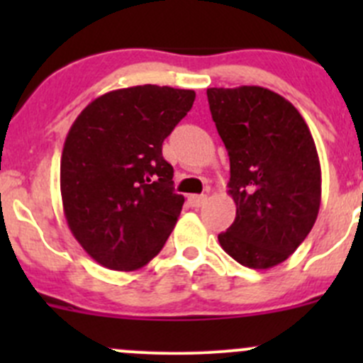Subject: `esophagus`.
Instances as JSON below:
<instances>
[{
  "instance_id": "obj_1",
  "label": "esophagus",
  "mask_w": 363,
  "mask_h": 363,
  "mask_svg": "<svg viewBox=\"0 0 363 363\" xmlns=\"http://www.w3.org/2000/svg\"><path fill=\"white\" fill-rule=\"evenodd\" d=\"M188 202L191 207H202V205L207 202V196L205 195H189Z\"/></svg>"
}]
</instances>
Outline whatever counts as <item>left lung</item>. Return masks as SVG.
I'll list each match as a JSON object with an SVG mask.
<instances>
[{"label": "left lung", "instance_id": "left-lung-1", "mask_svg": "<svg viewBox=\"0 0 363 363\" xmlns=\"http://www.w3.org/2000/svg\"><path fill=\"white\" fill-rule=\"evenodd\" d=\"M212 121L230 156L235 221L219 233L240 265L270 269L290 258L318 218L321 168L306 121L259 86L207 89Z\"/></svg>", "mask_w": 363, "mask_h": 363}]
</instances>
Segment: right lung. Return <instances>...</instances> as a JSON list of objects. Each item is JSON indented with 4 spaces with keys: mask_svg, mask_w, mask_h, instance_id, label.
I'll list each match as a JSON object with an SVG mask.
<instances>
[{
    "mask_svg": "<svg viewBox=\"0 0 363 363\" xmlns=\"http://www.w3.org/2000/svg\"><path fill=\"white\" fill-rule=\"evenodd\" d=\"M195 101V91L135 86L91 101L69 128L61 156V199L73 237L100 265L137 270L167 242L184 196L161 145Z\"/></svg>",
    "mask_w": 363,
    "mask_h": 363,
    "instance_id": "add662e5",
    "label": "right lung"
}]
</instances>
